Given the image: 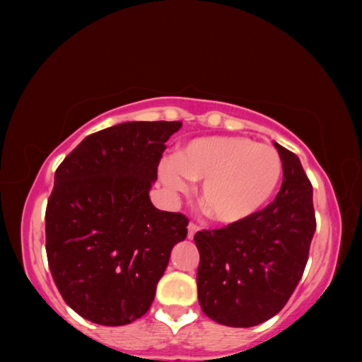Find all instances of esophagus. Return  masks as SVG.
Segmentation results:
<instances>
[{"label": "esophagus", "instance_id": "1", "mask_svg": "<svg viewBox=\"0 0 362 362\" xmlns=\"http://www.w3.org/2000/svg\"><path fill=\"white\" fill-rule=\"evenodd\" d=\"M198 231H199V226L198 225L189 223L188 225V238H189V240H192V238L194 236V233H198Z\"/></svg>", "mask_w": 362, "mask_h": 362}]
</instances>
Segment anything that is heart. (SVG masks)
I'll use <instances>...</instances> for the list:
<instances>
[{
  "mask_svg": "<svg viewBox=\"0 0 362 362\" xmlns=\"http://www.w3.org/2000/svg\"><path fill=\"white\" fill-rule=\"evenodd\" d=\"M281 174L283 161L273 146L240 136L194 139L159 164V179L173 194L188 193L192 180H203L201 199L222 223L254 217L278 188Z\"/></svg>",
  "mask_w": 362,
  "mask_h": 362,
  "instance_id": "1",
  "label": "heart"
}]
</instances>
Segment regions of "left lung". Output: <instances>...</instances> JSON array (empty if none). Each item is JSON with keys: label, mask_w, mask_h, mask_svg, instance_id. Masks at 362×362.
Returning a JSON list of instances; mask_svg holds the SVG:
<instances>
[{"label": "left lung", "mask_w": 362, "mask_h": 362, "mask_svg": "<svg viewBox=\"0 0 362 362\" xmlns=\"http://www.w3.org/2000/svg\"><path fill=\"white\" fill-rule=\"evenodd\" d=\"M273 144L283 161L273 203L244 222L194 235L199 305L223 326L252 327L278 315L308 260L316 230L313 187L298 156Z\"/></svg>", "instance_id": "8db88e82"}]
</instances>
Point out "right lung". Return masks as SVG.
Wrapping results in <instances>:
<instances>
[{"mask_svg": "<svg viewBox=\"0 0 362 362\" xmlns=\"http://www.w3.org/2000/svg\"><path fill=\"white\" fill-rule=\"evenodd\" d=\"M180 121H127L86 137L54 177L46 252L66 305L100 326L148 311L188 218L151 204L166 142Z\"/></svg>", "mask_w": 362, "mask_h": 362, "instance_id": "obj_1", "label": "right lung"}]
</instances>
